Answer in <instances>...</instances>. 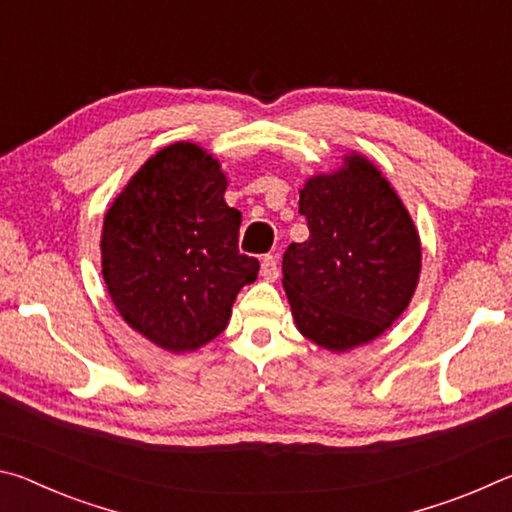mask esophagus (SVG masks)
<instances>
[{
  "label": "esophagus",
  "mask_w": 512,
  "mask_h": 512,
  "mask_svg": "<svg viewBox=\"0 0 512 512\" xmlns=\"http://www.w3.org/2000/svg\"><path fill=\"white\" fill-rule=\"evenodd\" d=\"M277 275H280V266H277V259L273 255H264L262 257V277L268 282L277 280Z\"/></svg>",
  "instance_id": "1"
}]
</instances>
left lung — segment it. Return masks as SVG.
<instances>
[{"label":"left lung","instance_id":"left-lung-1","mask_svg":"<svg viewBox=\"0 0 512 512\" xmlns=\"http://www.w3.org/2000/svg\"><path fill=\"white\" fill-rule=\"evenodd\" d=\"M309 239L282 257L284 291L309 341L345 352L384 334L409 307L422 250L400 196L363 155L300 189Z\"/></svg>","mask_w":512,"mask_h":512}]
</instances>
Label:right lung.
<instances>
[{"label":"right lung","mask_w":512,"mask_h":512,"mask_svg":"<svg viewBox=\"0 0 512 512\" xmlns=\"http://www.w3.org/2000/svg\"><path fill=\"white\" fill-rule=\"evenodd\" d=\"M201 146L176 142L131 178L103 219L101 273L121 318L169 352H192L228 325L259 262L239 253L241 212Z\"/></svg>","instance_id":"1"}]
</instances>
